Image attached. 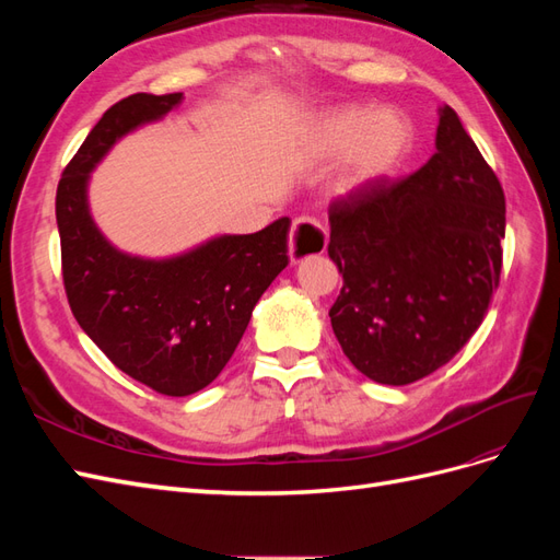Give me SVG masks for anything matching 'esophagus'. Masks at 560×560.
<instances>
[{
    "label": "esophagus",
    "instance_id": "esophagus-1",
    "mask_svg": "<svg viewBox=\"0 0 560 560\" xmlns=\"http://www.w3.org/2000/svg\"><path fill=\"white\" fill-rule=\"evenodd\" d=\"M329 233L319 222L311 217H301L292 224L290 233V259L292 264L313 257V254H322L327 249Z\"/></svg>",
    "mask_w": 560,
    "mask_h": 560
}]
</instances>
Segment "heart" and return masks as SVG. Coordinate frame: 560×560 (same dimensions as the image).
I'll list each match as a JSON object with an SVG mask.
<instances>
[{"mask_svg": "<svg viewBox=\"0 0 560 560\" xmlns=\"http://www.w3.org/2000/svg\"><path fill=\"white\" fill-rule=\"evenodd\" d=\"M313 132L319 154L343 159L336 175L341 196H360L393 175L413 142L409 116L393 107H336L317 118Z\"/></svg>", "mask_w": 560, "mask_h": 560, "instance_id": "heart-1", "label": "heart"}]
</instances>
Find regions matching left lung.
Listing matches in <instances>:
<instances>
[{
    "label": "left lung",
    "mask_w": 560,
    "mask_h": 560,
    "mask_svg": "<svg viewBox=\"0 0 560 560\" xmlns=\"http://www.w3.org/2000/svg\"><path fill=\"white\" fill-rule=\"evenodd\" d=\"M434 144L413 175L329 208V257L343 273L331 327L354 369L383 385L451 362L500 284L502 186L448 105Z\"/></svg>",
    "instance_id": "8db88e82"
}]
</instances>
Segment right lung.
Segmentation results:
<instances>
[{
  "label": "right lung",
  "instance_id": "add662e5",
  "mask_svg": "<svg viewBox=\"0 0 560 560\" xmlns=\"http://www.w3.org/2000/svg\"><path fill=\"white\" fill-rule=\"evenodd\" d=\"M182 93H135L109 107L58 184L62 280L79 327L130 378L167 397L210 385L238 348L268 284L290 264V217L217 235L167 259L116 249L91 217V173L124 135L179 107Z\"/></svg>",
  "mask_w": 560,
  "mask_h": 560
}]
</instances>
